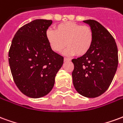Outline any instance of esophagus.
Segmentation results:
<instances>
[{"mask_svg":"<svg viewBox=\"0 0 123 123\" xmlns=\"http://www.w3.org/2000/svg\"><path fill=\"white\" fill-rule=\"evenodd\" d=\"M64 61L65 62H66V61H70V59L69 58H67V57H64Z\"/></svg>","mask_w":123,"mask_h":123,"instance_id":"1","label":"esophagus"}]
</instances>
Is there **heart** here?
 <instances>
[{"mask_svg":"<svg viewBox=\"0 0 123 123\" xmlns=\"http://www.w3.org/2000/svg\"><path fill=\"white\" fill-rule=\"evenodd\" d=\"M47 38L51 49L61 53L66 46L68 55L83 56L90 51L93 40L92 29L72 22L61 23L55 26V31H47Z\"/></svg>","mask_w":123,"mask_h":123,"instance_id":"b5f03b06","label":"heart"}]
</instances>
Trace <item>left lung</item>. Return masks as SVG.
<instances>
[{"label":"left lung","instance_id":"1","mask_svg":"<svg viewBox=\"0 0 123 123\" xmlns=\"http://www.w3.org/2000/svg\"><path fill=\"white\" fill-rule=\"evenodd\" d=\"M93 33L92 47L83 56L74 59L72 80L76 90L84 97L96 98L111 85L118 67V49L107 29L93 20H84Z\"/></svg>","mask_w":123,"mask_h":123}]
</instances>
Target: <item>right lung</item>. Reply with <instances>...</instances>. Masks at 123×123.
I'll return each mask as SVG.
<instances>
[{
    "instance_id": "obj_1",
    "label": "right lung",
    "mask_w": 123,
    "mask_h": 123,
    "mask_svg": "<svg viewBox=\"0 0 123 123\" xmlns=\"http://www.w3.org/2000/svg\"><path fill=\"white\" fill-rule=\"evenodd\" d=\"M52 20H35L16 33L8 53L10 70L16 85L28 97L45 96L53 88L63 56L54 52L47 38Z\"/></svg>"
}]
</instances>
